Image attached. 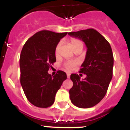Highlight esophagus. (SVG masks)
<instances>
[{
  "label": "esophagus",
  "mask_w": 130,
  "mask_h": 130,
  "mask_svg": "<svg viewBox=\"0 0 130 130\" xmlns=\"http://www.w3.org/2000/svg\"><path fill=\"white\" fill-rule=\"evenodd\" d=\"M67 77L68 78L70 77V73H67Z\"/></svg>",
  "instance_id": "esophagus-1"
}]
</instances>
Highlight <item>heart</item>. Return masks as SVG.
Listing matches in <instances>:
<instances>
[{
    "instance_id": "1",
    "label": "heart",
    "mask_w": 130,
    "mask_h": 130,
    "mask_svg": "<svg viewBox=\"0 0 130 130\" xmlns=\"http://www.w3.org/2000/svg\"><path fill=\"white\" fill-rule=\"evenodd\" d=\"M70 45L74 50H76L78 48H82L83 49V44L82 42L78 40V39L75 38H72L70 39ZM61 44L62 42H59L58 44L57 45V46H56V48H55V55H58V53H59V50L60 46H61ZM77 64V61H70L65 63L64 64V67L66 70L71 72V71L73 70V69L76 67Z\"/></svg>"
}]
</instances>
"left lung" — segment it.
Instances as JSON below:
<instances>
[{"label": "left lung", "mask_w": 130, "mask_h": 130, "mask_svg": "<svg viewBox=\"0 0 130 130\" xmlns=\"http://www.w3.org/2000/svg\"><path fill=\"white\" fill-rule=\"evenodd\" d=\"M68 34L85 42L87 51L79 73L86 74L83 80L76 73L71 74L73 81L70 98L79 108H90L99 103L107 91L112 77L114 58L109 43L93 28L71 32Z\"/></svg>", "instance_id": "obj_1"}]
</instances>
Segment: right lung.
<instances>
[{"label": "right lung", "instance_id": "right-lung-1", "mask_svg": "<svg viewBox=\"0 0 130 130\" xmlns=\"http://www.w3.org/2000/svg\"><path fill=\"white\" fill-rule=\"evenodd\" d=\"M67 33L39 31L28 39L21 53V85L27 100L38 107L52 105L57 91L67 79L62 71L58 70L54 76L48 73L56 62V46Z\"/></svg>", "mask_w": 130, "mask_h": 130}]
</instances>
